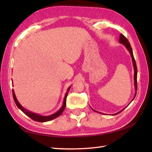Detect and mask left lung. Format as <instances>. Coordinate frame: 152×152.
Masks as SVG:
<instances>
[{"label": "left lung", "mask_w": 152, "mask_h": 152, "mask_svg": "<svg viewBox=\"0 0 152 152\" xmlns=\"http://www.w3.org/2000/svg\"><path fill=\"white\" fill-rule=\"evenodd\" d=\"M119 42L121 43V44L124 45V46H125L126 48V49L128 50V51L130 52V56H131V57H132V64H133V67H134V87H135V91H136L135 94H134V98H133L132 100V101L134 99V98H135L136 95V91H137V66H136V61H135V59H134V56H133V52H132V49L131 45H130V44L129 42H128L127 38H126V37H125L124 35H122V34H121V35H120ZM132 101H131V102H132ZM92 109H93V108H92ZM124 109H125V108H123V109H122V110L119 111L118 113H116V114H113V115H116V114H119L120 113H121V112H122L123 110H124ZM93 110L94 112H96V113L102 114V113H100V112H98V111H96V110H94V109H93Z\"/></svg>", "instance_id": "obj_1"}]
</instances>
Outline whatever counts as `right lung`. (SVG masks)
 I'll use <instances>...</instances> for the list:
<instances>
[{
    "mask_svg": "<svg viewBox=\"0 0 152 152\" xmlns=\"http://www.w3.org/2000/svg\"><path fill=\"white\" fill-rule=\"evenodd\" d=\"M70 88H71V86L67 88V93H66V94H65V97H64V102H63L62 107L60 108L59 110L57 111L56 113H53V114H51V115H49V116H42V115H40V114H39L34 113H32V112L26 110V108L23 107L20 104L19 102L18 101V100H17L16 96L15 95V93H14V90H12V94H13V98H14V102H15L16 106L18 107L19 109H20L23 112V113H24L25 114H26L27 116H29L30 118H31V119L34 120V121H37V122H44L50 121L53 119H55V118H57V117L59 116L62 114V113L64 112L65 108V105H66L67 96L68 94L69 91V89H70Z\"/></svg>",
    "mask_w": 152,
    "mask_h": 152,
    "instance_id": "1",
    "label": "right lung"
}]
</instances>
